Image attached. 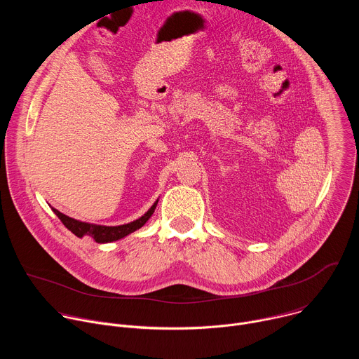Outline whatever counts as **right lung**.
<instances>
[{"label": "right lung", "instance_id": "right-lung-1", "mask_svg": "<svg viewBox=\"0 0 359 359\" xmlns=\"http://www.w3.org/2000/svg\"><path fill=\"white\" fill-rule=\"evenodd\" d=\"M158 206V200L153 203V206L137 220L128 223V224H122V226H97V224H90V223H85V222H79L75 220L72 217L65 216L64 213L58 212L57 209H53L54 213L58 216V219L64 223V226L71 230L76 237L82 238V237H88L92 238L96 243H111V241H116L121 240L123 237H126L128 234L136 231L137 229H140L153 215Z\"/></svg>", "mask_w": 359, "mask_h": 359}]
</instances>
